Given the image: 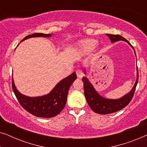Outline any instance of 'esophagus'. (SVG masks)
Instances as JSON below:
<instances>
[{"mask_svg": "<svg viewBox=\"0 0 147 147\" xmlns=\"http://www.w3.org/2000/svg\"><path fill=\"white\" fill-rule=\"evenodd\" d=\"M76 74H77V76L78 78H81L84 76L83 72H82V70L80 69H78L77 71H76Z\"/></svg>", "mask_w": 147, "mask_h": 147, "instance_id": "34e87169", "label": "esophagus"}]
</instances>
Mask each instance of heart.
<instances>
[{"mask_svg": "<svg viewBox=\"0 0 147 147\" xmlns=\"http://www.w3.org/2000/svg\"><path fill=\"white\" fill-rule=\"evenodd\" d=\"M98 45V41L93 39H86L78 43V49L83 53H89L93 51Z\"/></svg>", "mask_w": 147, "mask_h": 147, "instance_id": "1", "label": "heart"}]
</instances>
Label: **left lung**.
<instances>
[{
    "instance_id": "8db88e82",
    "label": "left lung",
    "mask_w": 147,
    "mask_h": 147,
    "mask_svg": "<svg viewBox=\"0 0 147 147\" xmlns=\"http://www.w3.org/2000/svg\"><path fill=\"white\" fill-rule=\"evenodd\" d=\"M106 35L108 37H109L112 43L119 41L126 42L134 50V54L136 55L135 51H134L133 47L123 37L118 35H112V34H106ZM83 71L84 73L86 75H87L86 67L84 68ZM138 80V68L136 67V80L131 90L128 93L122 96L121 98H118V99H110V98H104L101 95H100L99 93L94 88L92 84L88 79V78L83 77L82 81H83L84 83V95H85L86 101H87L90 107L91 108V109L96 113L100 114H108L119 111V110H122V108L127 106L129 104V102L131 101L132 98L133 97L134 91H135L136 85H137Z\"/></svg>"
}]
</instances>
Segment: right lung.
I'll use <instances>...</instances> for the list:
<instances>
[{
  "mask_svg": "<svg viewBox=\"0 0 147 147\" xmlns=\"http://www.w3.org/2000/svg\"><path fill=\"white\" fill-rule=\"evenodd\" d=\"M51 36L52 34L34 33L27 35L21 42L31 37H50ZM76 78V72H73L58 82L49 93L35 97L22 94L15 86L13 78L12 79V87L18 101L28 112L37 117L51 118L59 114L65 107L68 91Z\"/></svg>",
  "mask_w": 147,
  "mask_h": 147,
  "instance_id": "right-lung-1",
  "label": "right lung"
}]
</instances>
